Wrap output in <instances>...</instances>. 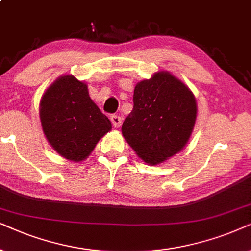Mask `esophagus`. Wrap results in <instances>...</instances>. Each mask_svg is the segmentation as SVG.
<instances>
[{
    "mask_svg": "<svg viewBox=\"0 0 251 251\" xmlns=\"http://www.w3.org/2000/svg\"><path fill=\"white\" fill-rule=\"evenodd\" d=\"M110 119H111V122H112V125L115 126V127H119V126L122 125V118H120L119 116L112 115L111 117H110Z\"/></svg>",
    "mask_w": 251,
    "mask_h": 251,
    "instance_id": "esophagus-1",
    "label": "esophagus"
}]
</instances>
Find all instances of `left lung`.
Returning <instances> with one entry per match:
<instances>
[{"mask_svg":"<svg viewBox=\"0 0 251 251\" xmlns=\"http://www.w3.org/2000/svg\"><path fill=\"white\" fill-rule=\"evenodd\" d=\"M133 110L124 120L123 136L142 160L157 165L188 142L198 105L192 91L168 71L136 83Z\"/></svg>","mask_w":251,"mask_h":251,"instance_id":"left-lung-1","label":"left lung"}]
</instances>
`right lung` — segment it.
I'll use <instances>...</instances> for the list:
<instances>
[{
    "mask_svg": "<svg viewBox=\"0 0 251 251\" xmlns=\"http://www.w3.org/2000/svg\"><path fill=\"white\" fill-rule=\"evenodd\" d=\"M40 120L50 146L64 158L81 162L111 129V122L89 98L85 82L62 75L40 101Z\"/></svg>",
    "mask_w": 251,
    "mask_h": 251,
    "instance_id": "1",
    "label": "right lung"
}]
</instances>
